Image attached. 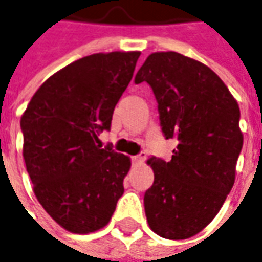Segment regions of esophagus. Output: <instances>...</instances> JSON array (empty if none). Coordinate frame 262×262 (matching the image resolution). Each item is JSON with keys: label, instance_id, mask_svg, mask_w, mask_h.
Here are the masks:
<instances>
[{"label": "esophagus", "instance_id": "esophagus-1", "mask_svg": "<svg viewBox=\"0 0 262 262\" xmlns=\"http://www.w3.org/2000/svg\"><path fill=\"white\" fill-rule=\"evenodd\" d=\"M145 159H147V154H145L144 151H141L140 154H137V156H134V157H131V160H133V163H134V164H141Z\"/></svg>", "mask_w": 262, "mask_h": 262}]
</instances>
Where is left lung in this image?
<instances>
[{
	"instance_id": "left-lung-1",
	"label": "left lung",
	"mask_w": 262,
	"mask_h": 262,
	"mask_svg": "<svg viewBox=\"0 0 262 262\" xmlns=\"http://www.w3.org/2000/svg\"><path fill=\"white\" fill-rule=\"evenodd\" d=\"M141 82L151 86L166 140L177 141L170 161L148 160L147 222L163 238L186 239L212 222L232 189L244 143L239 106L213 70L176 52L150 54L135 75Z\"/></svg>"
}]
</instances>
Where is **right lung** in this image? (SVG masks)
Masks as SVG:
<instances>
[{
	"instance_id": "right-lung-1",
	"label": "right lung",
	"mask_w": 262,
	"mask_h": 262,
	"mask_svg": "<svg viewBox=\"0 0 262 262\" xmlns=\"http://www.w3.org/2000/svg\"><path fill=\"white\" fill-rule=\"evenodd\" d=\"M140 52L96 53L70 63L37 89L21 117L23 156L37 201L73 233L110 222L131 161L98 135L134 73Z\"/></svg>"
}]
</instances>
